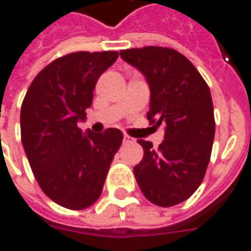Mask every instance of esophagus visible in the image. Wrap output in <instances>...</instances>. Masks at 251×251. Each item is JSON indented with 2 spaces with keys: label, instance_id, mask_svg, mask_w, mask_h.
Segmentation results:
<instances>
[{
  "label": "esophagus",
  "instance_id": "1",
  "mask_svg": "<svg viewBox=\"0 0 251 251\" xmlns=\"http://www.w3.org/2000/svg\"><path fill=\"white\" fill-rule=\"evenodd\" d=\"M123 142H124V144L132 142V138H131V137H128V135H124V137H123Z\"/></svg>",
  "mask_w": 251,
  "mask_h": 251
}]
</instances>
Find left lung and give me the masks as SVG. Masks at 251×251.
I'll return each instance as SVG.
<instances>
[{"mask_svg":"<svg viewBox=\"0 0 251 251\" xmlns=\"http://www.w3.org/2000/svg\"><path fill=\"white\" fill-rule=\"evenodd\" d=\"M120 55L150 83V124L165 126L158 150L138 140L144 158L134 166L137 183L152 204L177 205L200 187L211 158L215 119L209 88L191 61L173 49L147 46L121 50Z\"/></svg>","mask_w":251,"mask_h":251,"instance_id":"left-lung-1","label":"left lung"}]
</instances>
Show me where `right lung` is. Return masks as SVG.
<instances>
[{"label":"right lung","mask_w":251,"mask_h":251,"mask_svg":"<svg viewBox=\"0 0 251 251\" xmlns=\"http://www.w3.org/2000/svg\"><path fill=\"white\" fill-rule=\"evenodd\" d=\"M119 57L117 51L67 54L36 75L21 107L25 153L40 188L68 209H85L100 197L123 132L107 128L83 134L99 76Z\"/></svg>","instance_id":"obj_1"}]
</instances>
